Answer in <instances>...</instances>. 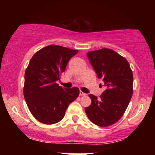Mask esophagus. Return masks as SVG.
I'll use <instances>...</instances> for the list:
<instances>
[{
  "instance_id": "34e87169",
  "label": "esophagus",
  "mask_w": 155,
  "mask_h": 155,
  "mask_svg": "<svg viewBox=\"0 0 155 155\" xmlns=\"http://www.w3.org/2000/svg\"><path fill=\"white\" fill-rule=\"evenodd\" d=\"M86 95H87V94L84 93V92H81V91L79 92V95H81V96H85Z\"/></svg>"
}]
</instances>
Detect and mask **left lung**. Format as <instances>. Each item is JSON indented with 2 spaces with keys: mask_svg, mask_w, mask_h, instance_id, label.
Segmentation results:
<instances>
[{
  "mask_svg": "<svg viewBox=\"0 0 155 155\" xmlns=\"http://www.w3.org/2000/svg\"><path fill=\"white\" fill-rule=\"evenodd\" d=\"M90 63L106 90L100 98L92 94L91 105L85 112L92 123L108 127L123 116L133 95V76L127 60L110 49L88 51Z\"/></svg>",
  "mask_w": 155,
  "mask_h": 155,
  "instance_id": "left-lung-1",
  "label": "left lung"
}]
</instances>
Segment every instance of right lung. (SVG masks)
I'll return each instance as SVG.
<instances>
[{
	"label": "right lung",
	"mask_w": 155,
	"mask_h": 155,
	"mask_svg": "<svg viewBox=\"0 0 155 155\" xmlns=\"http://www.w3.org/2000/svg\"><path fill=\"white\" fill-rule=\"evenodd\" d=\"M79 50L57 45L42 48L32 57L25 74V100L33 117L52 124L65 116L69 104L79 95L78 87L63 88L56 83L69 60Z\"/></svg>",
	"instance_id": "add662e5"
}]
</instances>
